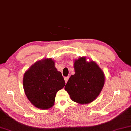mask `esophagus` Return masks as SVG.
<instances>
[{"mask_svg": "<svg viewBox=\"0 0 131 131\" xmlns=\"http://www.w3.org/2000/svg\"><path fill=\"white\" fill-rule=\"evenodd\" d=\"M69 78V77H65L64 78V81H65V83H67V81H68V80Z\"/></svg>", "mask_w": 131, "mask_h": 131, "instance_id": "obj_1", "label": "esophagus"}]
</instances>
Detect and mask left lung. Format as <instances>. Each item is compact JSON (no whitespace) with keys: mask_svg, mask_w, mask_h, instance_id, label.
Here are the masks:
<instances>
[{"mask_svg":"<svg viewBox=\"0 0 131 131\" xmlns=\"http://www.w3.org/2000/svg\"><path fill=\"white\" fill-rule=\"evenodd\" d=\"M75 74L69 78L64 89L73 101L87 104L95 100L105 83L103 71L95 62L87 61L86 57L74 60Z\"/></svg>","mask_w":131,"mask_h":131,"instance_id":"1","label":"left lung"}]
</instances>
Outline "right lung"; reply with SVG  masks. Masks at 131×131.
Returning <instances> with one entry per match:
<instances>
[{"label": "right lung", "mask_w": 131, "mask_h": 131, "mask_svg": "<svg viewBox=\"0 0 131 131\" xmlns=\"http://www.w3.org/2000/svg\"><path fill=\"white\" fill-rule=\"evenodd\" d=\"M23 85L26 96L34 107L47 110L54 104L56 93L65 86L62 73L51 58L41 59L26 71Z\"/></svg>", "instance_id": "1"}]
</instances>
